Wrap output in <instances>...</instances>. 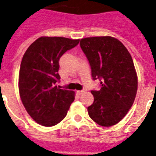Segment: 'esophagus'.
Listing matches in <instances>:
<instances>
[{
    "label": "esophagus",
    "mask_w": 156,
    "mask_h": 156,
    "mask_svg": "<svg viewBox=\"0 0 156 156\" xmlns=\"http://www.w3.org/2000/svg\"><path fill=\"white\" fill-rule=\"evenodd\" d=\"M86 90H80V91H77V93L79 94V95H81V94H83L85 92Z\"/></svg>",
    "instance_id": "34e87169"
}]
</instances>
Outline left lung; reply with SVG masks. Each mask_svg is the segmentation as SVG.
Masks as SVG:
<instances>
[{
  "label": "left lung",
  "mask_w": 156,
  "mask_h": 156,
  "mask_svg": "<svg viewBox=\"0 0 156 156\" xmlns=\"http://www.w3.org/2000/svg\"><path fill=\"white\" fill-rule=\"evenodd\" d=\"M94 80L100 89L91 91L94 102L87 107L88 115L103 127L119 123L132 106L138 80L133 60L126 47L112 37H87L80 40Z\"/></svg>",
  "instance_id": "obj_1"
}]
</instances>
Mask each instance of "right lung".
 <instances>
[{"instance_id":"right-lung-1","label":"right lung","mask_w":156,"mask_h":156,"mask_svg":"<svg viewBox=\"0 0 156 156\" xmlns=\"http://www.w3.org/2000/svg\"><path fill=\"white\" fill-rule=\"evenodd\" d=\"M79 42L65 37H41L23 56L19 73L20 99L27 112L41 125L52 127L60 123L75 100L73 91L57 86L58 71L60 58Z\"/></svg>"}]
</instances>
